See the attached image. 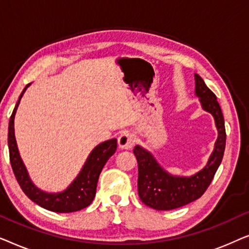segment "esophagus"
<instances>
[{"mask_svg": "<svg viewBox=\"0 0 249 249\" xmlns=\"http://www.w3.org/2000/svg\"><path fill=\"white\" fill-rule=\"evenodd\" d=\"M135 136L132 134H129V132H124L118 138V145L121 149H130L135 145Z\"/></svg>", "mask_w": 249, "mask_h": 249, "instance_id": "1", "label": "esophagus"}]
</instances>
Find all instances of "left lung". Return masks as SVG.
<instances>
[{
    "instance_id": "1",
    "label": "left lung",
    "mask_w": 249,
    "mask_h": 249,
    "mask_svg": "<svg viewBox=\"0 0 249 249\" xmlns=\"http://www.w3.org/2000/svg\"><path fill=\"white\" fill-rule=\"evenodd\" d=\"M195 94L203 110L213 115L217 129V139L209 162L190 177L172 176L159 164L154 156L142 146H135L134 154L138 163V195L142 202L159 211L175 210L194 202L205 193L222 161L226 148V127L215 94L195 73Z\"/></svg>"
}]
</instances>
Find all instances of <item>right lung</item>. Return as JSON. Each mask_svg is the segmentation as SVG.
I'll use <instances>...</instances> for the list:
<instances>
[{
	"label": "right lung",
	"instance_id": "obj_1",
	"mask_svg": "<svg viewBox=\"0 0 249 249\" xmlns=\"http://www.w3.org/2000/svg\"><path fill=\"white\" fill-rule=\"evenodd\" d=\"M29 85L30 84L27 85L23 88L22 93L20 94L19 100L17 102L9 121L8 145L13 173H15L17 181L21 187L22 192L37 205L56 213L77 212V211L90 205V203L93 202L95 194H96L98 177L101 175L102 169L107 162V160L117 151V139L112 138L110 141L103 142L97 145L90 152L79 175L76 177V179L70 183V186L66 190L60 193H46L37 188L33 183L32 179L29 178L28 171L20 158L15 137V115L17 108L19 107L20 100Z\"/></svg>",
	"mask_w": 249,
	"mask_h": 249
}]
</instances>
